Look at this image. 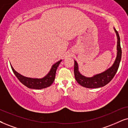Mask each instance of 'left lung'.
<instances>
[{"instance_id": "left-lung-1", "label": "left lung", "mask_w": 128, "mask_h": 128, "mask_svg": "<svg viewBox=\"0 0 128 128\" xmlns=\"http://www.w3.org/2000/svg\"><path fill=\"white\" fill-rule=\"evenodd\" d=\"M115 32L117 35L118 42H117V56L116 60L112 66L108 68L107 70L104 71L102 73L96 74L92 77H86L82 75L78 72V64L76 61L74 60V76L76 81L79 84L82 86L86 87V88H98L104 86L109 83L112 80L114 76L117 72L119 64H120L121 57H122V50L120 47V41L119 34L115 28H114Z\"/></svg>"}]
</instances>
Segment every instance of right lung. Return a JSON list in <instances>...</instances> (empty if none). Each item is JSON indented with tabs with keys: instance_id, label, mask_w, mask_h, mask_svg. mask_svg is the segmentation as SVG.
<instances>
[{
	"instance_id": "add662e5",
	"label": "right lung",
	"mask_w": 128,
	"mask_h": 128,
	"mask_svg": "<svg viewBox=\"0 0 128 128\" xmlns=\"http://www.w3.org/2000/svg\"><path fill=\"white\" fill-rule=\"evenodd\" d=\"M61 61V60H60L55 63L52 66L51 70L47 74V75L42 78H32L25 77L16 72L12 66H10L14 75L24 85H25L28 88H33V89H42V88H44L50 86L54 82L55 77H56V69L58 67Z\"/></svg>"
}]
</instances>
